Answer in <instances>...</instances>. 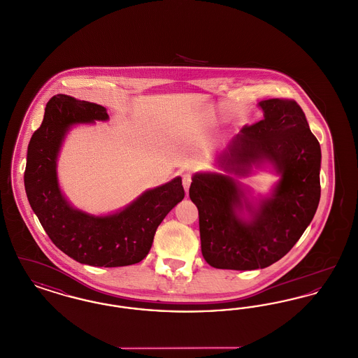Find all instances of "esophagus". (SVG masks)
I'll return each instance as SVG.
<instances>
[{
	"instance_id": "1",
	"label": "esophagus",
	"mask_w": 358,
	"mask_h": 358,
	"mask_svg": "<svg viewBox=\"0 0 358 358\" xmlns=\"http://www.w3.org/2000/svg\"><path fill=\"white\" fill-rule=\"evenodd\" d=\"M190 182H192V176L189 173H185L182 176V185H184V189H185L187 193V190H189V187H190Z\"/></svg>"
}]
</instances>
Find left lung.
Listing matches in <instances>:
<instances>
[{
	"label": "left lung",
	"mask_w": 358,
	"mask_h": 358,
	"mask_svg": "<svg viewBox=\"0 0 358 358\" xmlns=\"http://www.w3.org/2000/svg\"><path fill=\"white\" fill-rule=\"evenodd\" d=\"M257 106L264 118L243 127L216 155L222 173H194L189 187L199 209L201 252L215 268L271 266L303 235L320 204L321 146L305 113L287 99ZM268 166L280 180L256 199L237 177Z\"/></svg>",
	"instance_id": "8db88e82"
}]
</instances>
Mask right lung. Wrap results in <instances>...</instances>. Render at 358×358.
Wrapping results in <instances>:
<instances>
[{"instance_id":"1","label":"right lung","mask_w":358,"mask_h":358,"mask_svg":"<svg viewBox=\"0 0 358 358\" xmlns=\"http://www.w3.org/2000/svg\"><path fill=\"white\" fill-rule=\"evenodd\" d=\"M95 120H108L101 104L63 94L50 99L28 146L27 197L52 243L73 260L94 267L136 264L149 254L158 225L182 201V180L148 189L114 213L96 216L73 208L59 185L57 157L73 126Z\"/></svg>"}]
</instances>
